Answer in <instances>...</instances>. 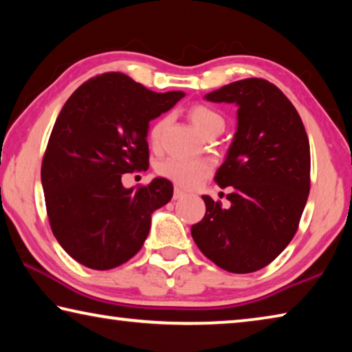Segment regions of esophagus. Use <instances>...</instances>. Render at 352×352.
<instances>
[{
    "mask_svg": "<svg viewBox=\"0 0 352 352\" xmlns=\"http://www.w3.org/2000/svg\"><path fill=\"white\" fill-rule=\"evenodd\" d=\"M184 195H186V192H184L183 189H180V188H175L174 189V200L182 199V197H184Z\"/></svg>",
    "mask_w": 352,
    "mask_h": 352,
    "instance_id": "34e87169",
    "label": "esophagus"
}]
</instances>
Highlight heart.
I'll return each mask as SVG.
<instances>
[{"mask_svg":"<svg viewBox=\"0 0 352 352\" xmlns=\"http://www.w3.org/2000/svg\"><path fill=\"white\" fill-rule=\"evenodd\" d=\"M189 118L192 121L194 127L199 130L201 135H208L212 132H220L225 127V121L220 113L210 109L206 105H195L189 111ZM168 124V118L160 119L151 130V142L157 144L162 136L163 130ZM210 164L204 160H194V158H168L158 166L160 175H163L168 180L174 182L175 184L182 188H195L199 186L204 178L210 174Z\"/></svg>","mask_w":352,"mask_h":352,"instance_id":"heart-1","label":"heart"}]
</instances>
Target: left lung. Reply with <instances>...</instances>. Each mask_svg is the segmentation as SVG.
<instances>
[{
  "label": "left lung",
  "instance_id": "obj_1",
  "mask_svg": "<svg viewBox=\"0 0 352 352\" xmlns=\"http://www.w3.org/2000/svg\"><path fill=\"white\" fill-rule=\"evenodd\" d=\"M205 99L237 107L236 133L216 172L220 188L231 186L230 208L201 195L206 212L190 234L220 269L252 273L296 233L311 189L309 140L295 107L267 80H237Z\"/></svg>",
  "mask_w": 352,
  "mask_h": 352
}]
</instances>
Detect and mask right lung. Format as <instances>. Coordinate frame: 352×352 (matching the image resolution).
<instances>
[{
    "label": "right lung",
    "instance_id": "add662e5",
    "mask_svg": "<svg viewBox=\"0 0 352 352\" xmlns=\"http://www.w3.org/2000/svg\"><path fill=\"white\" fill-rule=\"evenodd\" d=\"M183 96L109 73L65 102L41 164V186L52 233L82 265L110 270L133 258L153 211L169 204L174 186L168 178L135 190L124 188L122 174L148 168V122Z\"/></svg>",
    "mask_w": 352,
    "mask_h": 352
}]
</instances>
